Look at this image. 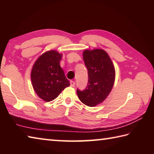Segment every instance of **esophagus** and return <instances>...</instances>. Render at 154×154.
<instances>
[{"instance_id":"1","label":"esophagus","mask_w":154,"mask_h":154,"mask_svg":"<svg viewBox=\"0 0 154 154\" xmlns=\"http://www.w3.org/2000/svg\"><path fill=\"white\" fill-rule=\"evenodd\" d=\"M70 84H71V87H74L75 85V82H73V81H71V82H70Z\"/></svg>"}]
</instances>
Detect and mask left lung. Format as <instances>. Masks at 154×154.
Masks as SVG:
<instances>
[{
  "mask_svg": "<svg viewBox=\"0 0 154 154\" xmlns=\"http://www.w3.org/2000/svg\"><path fill=\"white\" fill-rule=\"evenodd\" d=\"M83 58L88 73V85L85 90H77L78 98L88 106L103 103L113 88L116 72L113 62L103 49H86Z\"/></svg>",
  "mask_w": 154,
  "mask_h": 154,
  "instance_id": "left-lung-1",
  "label": "left lung"
}]
</instances>
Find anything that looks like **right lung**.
I'll return each mask as SVG.
<instances>
[{"instance_id": "obj_1", "label": "right lung", "mask_w": 154, "mask_h": 154, "mask_svg": "<svg viewBox=\"0 0 154 154\" xmlns=\"http://www.w3.org/2000/svg\"><path fill=\"white\" fill-rule=\"evenodd\" d=\"M62 54L55 50L43 54L36 60L31 71V82L36 94L49 102L58 97L64 88L70 85L60 66Z\"/></svg>"}]
</instances>
